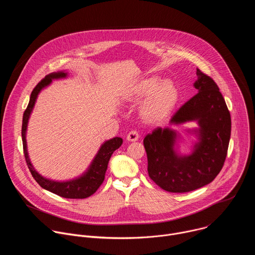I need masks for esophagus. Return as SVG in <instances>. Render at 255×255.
Returning a JSON list of instances; mask_svg holds the SVG:
<instances>
[{
    "instance_id": "1",
    "label": "esophagus",
    "mask_w": 255,
    "mask_h": 255,
    "mask_svg": "<svg viewBox=\"0 0 255 255\" xmlns=\"http://www.w3.org/2000/svg\"><path fill=\"white\" fill-rule=\"evenodd\" d=\"M139 138V134L137 131H130L127 135V140L131 141V142H135L137 141Z\"/></svg>"
}]
</instances>
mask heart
Returning a JSON list of instances; mask_svg holds the SVG:
<instances>
[{"instance_id":"heart-1","label":"heart","mask_w":255,"mask_h":255,"mask_svg":"<svg viewBox=\"0 0 255 255\" xmlns=\"http://www.w3.org/2000/svg\"><path fill=\"white\" fill-rule=\"evenodd\" d=\"M144 97L139 107L141 120L148 125H159L173 112L179 100V91L173 82L152 76L131 86L124 99L128 103H138Z\"/></svg>"}]
</instances>
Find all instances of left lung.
Returning a JSON list of instances; mask_svg holds the SVG:
<instances>
[{"instance_id": "obj_1", "label": "left lung", "mask_w": 255, "mask_h": 255, "mask_svg": "<svg viewBox=\"0 0 255 255\" xmlns=\"http://www.w3.org/2000/svg\"><path fill=\"white\" fill-rule=\"evenodd\" d=\"M194 87L198 94L181 106L170 119V125L196 121L198 128L188 130L196 135L190 154H180V135L171 128L158 127L143 140L148 160V174L162 190L187 193L214 180L226 159L231 135V117L219 88L197 68Z\"/></svg>"}]
</instances>
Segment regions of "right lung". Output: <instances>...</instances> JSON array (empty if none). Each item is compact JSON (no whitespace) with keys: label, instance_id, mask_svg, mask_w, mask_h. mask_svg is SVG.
I'll list each match as a JSON object with an SVG mask.
<instances>
[{"label":"right lung","instance_id":"obj_1","mask_svg":"<svg viewBox=\"0 0 255 255\" xmlns=\"http://www.w3.org/2000/svg\"><path fill=\"white\" fill-rule=\"evenodd\" d=\"M67 76H68V72L65 70L52 72V74H49L40 83H38V85L36 86L32 91L29 104L23 115V122H22L23 149H24V155H25L28 168L32 176L34 177V179L37 181L41 188L66 199H86L92 196L94 193H96V191L102 185V183L105 179V173L108 168L109 160H110L113 152L122 145L123 143L122 138L114 137L110 140L105 141L101 145L98 153L96 154L95 158L93 159L88 169L81 176L76 177L74 179L64 180V181L49 179L42 176L40 173H38L33 167L27 151L26 131H27L30 115L32 113L34 105L36 103V99H37L39 93L44 88L49 86L53 80L65 79L67 78Z\"/></svg>","mask_w":255,"mask_h":255}]
</instances>
